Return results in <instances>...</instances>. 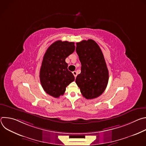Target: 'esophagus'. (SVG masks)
<instances>
[{
    "label": "esophagus",
    "instance_id": "esophagus-1",
    "mask_svg": "<svg viewBox=\"0 0 146 146\" xmlns=\"http://www.w3.org/2000/svg\"><path fill=\"white\" fill-rule=\"evenodd\" d=\"M73 75H74V76L75 77V78L76 77V76H77V72H76V71H74V72H73Z\"/></svg>",
    "mask_w": 146,
    "mask_h": 146
}]
</instances>
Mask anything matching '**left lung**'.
<instances>
[{
	"mask_svg": "<svg viewBox=\"0 0 146 146\" xmlns=\"http://www.w3.org/2000/svg\"><path fill=\"white\" fill-rule=\"evenodd\" d=\"M76 45L81 68L76 82L85 98H96L105 91L109 81V71L103 54L92 39L82 40Z\"/></svg>",
	"mask_w": 146,
	"mask_h": 146,
	"instance_id": "obj_1",
	"label": "left lung"
}]
</instances>
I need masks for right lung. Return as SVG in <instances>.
I'll return each mask as SVG.
<instances>
[{"label":"right lung","mask_w":146,"mask_h":146,"mask_svg":"<svg viewBox=\"0 0 146 146\" xmlns=\"http://www.w3.org/2000/svg\"><path fill=\"white\" fill-rule=\"evenodd\" d=\"M75 50L74 42L58 40L47 50L40 71L41 86L48 95L59 98L66 87L74 80L73 73L68 69L65 59Z\"/></svg>","instance_id":"1"}]
</instances>
